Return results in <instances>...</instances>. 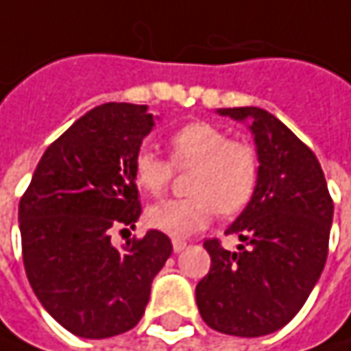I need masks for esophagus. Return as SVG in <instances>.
<instances>
[{
    "mask_svg": "<svg viewBox=\"0 0 351 351\" xmlns=\"http://www.w3.org/2000/svg\"><path fill=\"white\" fill-rule=\"evenodd\" d=\"M171 243H173V252H176V254L184 252V250H186V245H188V243H186V241H182V239H173Z\"/></svg>",
    "mask_w": 351,
    "mask_h": 351,
    "instance_id": "1",
    "label": "esophagus"
}]
</instances>
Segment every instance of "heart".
Instances as JSON below:
<instances>
[{"instance_id":"obj_1","label":"heart","mask_w":351,"mask_h":351,"mask_svg":"<svg viewBox=\"0 0 351 351\" xmlns=\"http://www.w3.org/2000/svg\"><path fill=\"white\" fill-rule=\"evenodd\" d=\"M171 162L191 167L189 197L163 199L147 208L145 221L171 238H188L208 228L217 210L223 215L241 212L258 186L260 163L256 149L208 121H193L169 138ZM173 167L154 149H139L134 158V180L149 195L167 188Z\"/></svg>"}]
</instances>
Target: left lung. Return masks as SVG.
I'll return each mask as SVG.
<instances>
[{
  "label": "left lung",
  "mask_w": 351,
  "mask_h": 351,
  "mask_svg": "<svg viewBox=\"0 0 351 351\" xmlns=\"http://www.w3.org/2000/svg\"><path fill=\"white\" fill-rule=\"evenodd\" d=\"M219 115L247 123L260 162L258 186L226 234L238 252L217 239L195 288L204 322L221 334L260 338L278 332L302 310L328 258L334 217L322 165L313 152L262 108H221Z\"/></svg>",
  "instance_id": "obj_1"
}]
</instances>
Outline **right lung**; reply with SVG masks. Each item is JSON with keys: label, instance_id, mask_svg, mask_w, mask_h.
<instances>
[{"label": "right lung", "instance_id": "right-lung-1", "mask_svg": "<svg viewBox=\"0 0 351 351\" xmlns=\"http://www.w3.org/2000/svg\"><path fill=\"white\" fill-rule=\"evenodd\" d=\"M156 119L147 106L93 108L45 149L19 202L32 289L80 338H112L138 326L152 282L171 256V241L158 230L121 247L112 243V230H134L141 215L134 158Z\"/></svg>", "mask_w": 351, "mask_h": 351}]
</instances>
